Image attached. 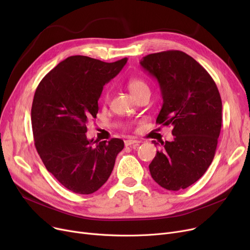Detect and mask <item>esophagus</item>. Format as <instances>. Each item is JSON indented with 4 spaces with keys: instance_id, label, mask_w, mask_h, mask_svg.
<instances>
[{
    "instance_id": "34e87169",
    "label": "esophagus",
    "mask_w": 250,
    "mask_h": 250,
    "mask_svg": "<svg viewBox=\"0 0 250 250\" xmlns=\"http://www.w3.org/2000/svg\"><path fill=\"white\" fill-rule=\"evenodd\" d=\"M139 144H140V142L137 141V140H126V141H125V145L126 147L127 146H135V147H137V146H139Z\"/></svg>"
}]
</instances>
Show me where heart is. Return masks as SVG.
<instances>
[{"instance_id": "b5f03b06", "label": "heart", "mask_w": 250, "mask_h": 250, "mask_svg": "<svg viewBox=\"0 0 250 250\" xmlns=\"http://www.w3.org/2000/svg\"><path fill=\"white\" fill-rule=\"evenodd\" d=\"M126 85H127V88H128L129 92L132 93L133 96L140 93V92L143 91L144 89H148L147 84L139 78H129L127 80ZM106 98H107V95H106Z\"/></svg>"}]
</instances>
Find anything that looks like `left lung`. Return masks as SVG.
<instances>
[{
    "label": "left lung",
    "instance_id": "1",
    "mask_svg": "<svg viewBox=\"0 0 250 250\" xmlns=\"http://www.w3.org/2000/svg\"><path fill=\"white\" fill-rule=\"evenodd\" d=\"M140 64L160 87L163 105L156 123L172 125L174 136L161 143L149 165L151 176L168 190L185 189L214 159L222 125L219 90L202 65L180 50L148 55Z\"/></svg>",
    "mask_w": 250,
    "mask_h": 250
}]
</instances>
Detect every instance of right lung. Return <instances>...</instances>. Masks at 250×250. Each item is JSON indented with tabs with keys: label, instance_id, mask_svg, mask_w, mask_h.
<instances>
[{
	"label": "right lung",
	"instance_id": "obj_1",
	"mask_svg": "<svg viewBox=\"0 0 250 250\" xmlns=\"http://www.w3.org/2000/svg\"><path fill=\"white\" fill-rule=\"evenodd\" d=\"M126 62V58L105 62L72 56L52 69L36 88L31 108L35 148L48 171L75 193L98 190L125 147L121 139L93 141L86 133L87 124L98 112L103 86Z\"/></svg>",
	"mask_w": 250,
	"mask_h": 250
}]
</instances>
